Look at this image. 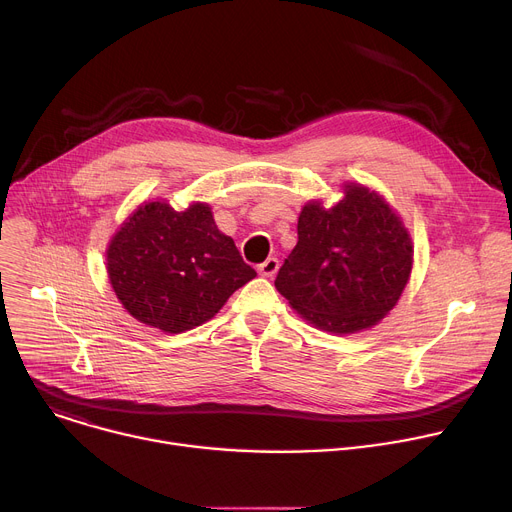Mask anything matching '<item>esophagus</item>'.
<instances>
[{
    "instance_id": "esophagus-1",
    "label": "esophagus",
    "mask_w": 512,
    "mask_h": 512,
    "mask_svg": "<svg viewBox=\"0 0 512 512\" xmlns=\"http://www.w3.org/2000/svg\"><path fill=\"white\" fill-rule=\"evenodd\" d=\"M277 269H280V261H277L275 257H269V259H265L259 267H257V271H259V275H263V277H273L275 273H277Z\"/></svg>"
}]
</instances>
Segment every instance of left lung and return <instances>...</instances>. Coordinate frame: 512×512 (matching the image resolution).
I'll return each mask as SVG.
<instances>
[{
	"label": "left lung",
	"instance_id": "left-lung-1",
	"mask_svg": "<svg viewBox=\"0 0 512 512\" xmlns=\"http://www.w3.org/2000/svg\"><path fill=\"white\" fill-rule=\"evenodd\" d=\"M412 241L388 202L345 183L333 208L308 202L298 245L277 271L275 288L314 327L349 335L378 324L398 302L412 269Z\"/></svg>",
	"mask_w": 512,
	"mask_h": 512
}]
</instances>
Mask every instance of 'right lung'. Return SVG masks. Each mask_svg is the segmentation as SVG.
Wrapping results in <instances>:
<instances>
[{"instance_id": "1", "label": "right lung", "mask_w": 512, "mask_h": 512, "mask_svg": "<svg viewBox=\"0 0 512 512\" xmlns=\"http://www.w3.org/2000/svg\"><path fill=\"white\" fill-rule=\"evenodd\" d=\"M108 277L136 320L169 335L200 327L257 275L208 204L138 206L112 237Z\"/></svg>"}]
</instances>
